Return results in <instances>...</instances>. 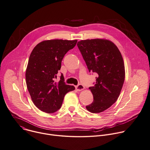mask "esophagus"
Masks as SVG:
<instances>
[{
    "label": "esophagus",
    "mask_w": 150,
    "mask_h": 150,
    "mask_svg": "<svg viewBox=\"0 0 150 150\" xmlns=\"http://www.w3.org/2000/svg\"><path fill=\"white\" fill-rule=\"evenodd\" d=\"M84 88H85L84 86L81 83H79V84H78V85H76L75 86V88L76 89L77 91H82L84 89Z\"/></svg>",
    "instance_id": "34e87169"
}]
</instances>
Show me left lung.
<instances>
[{"instance_id": "8db88e82", "label": "left lung", "mask_w": 150, "mask_h": 150, "mask_svg": "<svg viewBox=\"0 0 150 150\" xmlns=\"http://www.w3.org/2000/svg\"><path fill=\"white\" fill-rule=\"evenodd\" d=\"M78 49L89 72L96 74V82L89 89L93 101L86 106L92 113L101 112L117 100L125 79L124 61L117 46L100 39L79 41Z\"/></svg>"}]
</instances>
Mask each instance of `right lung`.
Masks as SVG:
<instances>
[{"instance_id": "1", "label": "right lung", "mask_w": 150, "mask_h": 150, "mask_svg": "<svg viewBox=\"0 0 150 150\" xmlns=\"http://www.w3.org/2000/svg\"><path fill=\"white\" fill-rule=\"evenodd\" d=\"M77 40L54 39L43 41L33 49L26 71V85L35 106L46 113H54L62 106L67 93L75 87L67 85L62 74L57 83L58 71L65 54Z\"/></svg>"}]
</instances>
